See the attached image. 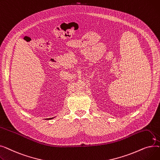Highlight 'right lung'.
<instances>
[{"label": "right lung", "instance_id": "right-lung-1", "mask_svg": "<svg viewBox=\"0 0 160 160\" xmlns=\"http://www.w3.org/2000/svg\"><path fill=\"white\" fill-rule=\"evenodd\" d=\"M53 119V117L52 118H48V119H47V120H49V119Z\"/></svg>", "mask_w": 160, "mask_h": 160}]
</instances>
